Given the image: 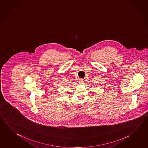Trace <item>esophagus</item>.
I'll return each mask as SVG.
<instances>
[{
  "label": "esophagus",
  "mask_w": 148,
  "mask_h": 148,
  "mask_svg": "<svg viewBox=\"0 0 148 148\" xmlns=\"http://www.w3.org/2000/svg\"><path fill=\"white\" fill-rule=\"evenodd\" d=\"M79 82L80 84H82L83 83V82H84V79H82V78H80L79 80Z\"/></svg>",
  "instance_id": "34e87169"
}]
</instances>
